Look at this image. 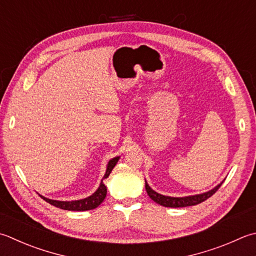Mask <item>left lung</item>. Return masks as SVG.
<instances>
[{
    "instance_id": "8db88e82",
    "label": "left lung",
    "mask_w": 256,
    "mask_h": 256,
    "mask_svg": "<svg viewBox=\"0 0 256 256\" xmlns=\"http://www.w3.org/2000/svg\"><path fill=\"white\" fill-rule=\"evenodd\" d=\"M222 183L218 185L216 188H214L211 191H208L206 193L203 194H198V195H192V196H186V198H171V196H164V195H161L156 193L155 191L148 186V183H145V188H146V192L148 194V196L151 198L154 202H156L158 204L162 205V206L165 208H185V206H192V205H196L204 202L205 200H208V198H211L212 195L218 191L221 186Z\"/></svg>"
}]
</instances>
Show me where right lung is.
<instances>
[{"label": "right lung", "mask_w": 256, "mask_h": 256, "mask_svg": "<svg viewBox=\"0 0 256 256\" xmlns=\"http://www.w3.org/2000/svg\"><path fill=\"white\" fill-rule=\"evenodd\" d=\"M118 158H120L118 156L114 158L108 162L106 173H105L103 180L106 178L110 175V173L112 172V170L114 168L115 165H116ZM103 180L101 181V184H100V188H98L96 192L92 194L91 196L83 200H78V201L63 202V201H54V200H50L44 196H41V198L44 200V201H46L48 203L53 205V206L62 208V210H68V211H88V210L96 208L98 205L104 201L105 196H106V186L104 185Z\"/></svg>", "instance_id": "obj_1"}]
</instances>
